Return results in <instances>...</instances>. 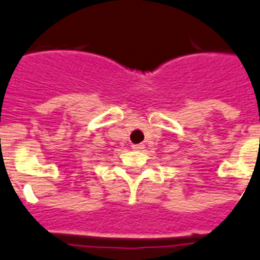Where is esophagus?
<instances>
[{
  "label": "esophagus",
  "mask_w": 260,
  "mask_h": 260,
  "mask_svg": "<svg viewBox=\"0 0 260 260\" xmlns=\"http://www.w3.org/2000/svg\"><path fill=\"white\" fill-rule=\"evenodd\" d=\"M132 149H134V150H142V149H145V145H142V143H139V145H132Z\"/></svg>",
  "instance_id": "obj_1"
}]
</instances>
